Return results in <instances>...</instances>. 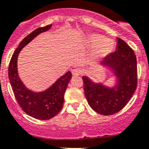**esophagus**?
Listing matches in <instances>:
<instances>
[{"label":"esophagus","mask_w":149,"mask_h":149,"mask_svg":"<svg viewBox=\"0 0 149 149\" xmlns=\"http://www.w3.org/2000/svg\"><path fill=\"white\" fill-rule=\"evenodd\" d=\"M72 75L74 76H77L79 75L80 74H81V69L79 68H74L72 71Z\"/></svg>","instance_id":"34e87169"}]
</instances>
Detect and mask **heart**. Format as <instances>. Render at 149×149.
Instances as JSON below:
<instances>
[{"instance_id":"1","label":"heart","mask_w":149,"mask_h":149,"mask_svg":"<svg viewBox=\"0 0 149 149\" xmlns=\"http://www.w3.org/2000/svg\"><path fill=\"white\" fill-rule=\"evenodd\" d=\"M88 42L90 45L94 46L93 55L96 58H104L113 51V42L110 39H104L100 34H91L88 37Z\"/></svg>"}]
</instances>
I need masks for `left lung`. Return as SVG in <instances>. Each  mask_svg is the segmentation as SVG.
<instances>
[{
    "label": "left lung",
    "mask_w": 149,
    "mask_h": 149,
    "mask_svg": "<svg viewBox=\"0 0 149 149\" xmlns=\"http://www.w3.org/2000/svg\"><path fill=\"white\" fill-rule=\"evenodd\" d=\"M102 65L111 68L117 77L113 88L95 84L83 76L84 91L90 107L105 116L120 111L128 104L137 88V61L132 48L117 38L116 50L103 61Z\"/></svg>",
    "instance_id": "1"
}]
</instances>
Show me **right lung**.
I'll return each mask as SVG.
<instances>
[{
  "label": "right lung",
  "mask_w": 149,
  "mask_h": 149,
  "mask_svg": "<svg viewBox=\"0 0 149 149\" xmlns=\"http://www.w3.org/2000/svg\"><path fill=\"white\" fill-rule=\"evenodd\" d=\"M52 24L44 27H39L26 36L13 52L8 68L10 83L17 103L26 113L41 120H49L56 116L61 110L65 92L72 78V73L68 72L45 91L35 93L26 88L19 79L17 73V57L25 45L39 33L49 30Z\"/></svg>",
  "instance_id": "add662e5"
}]
</instances>
